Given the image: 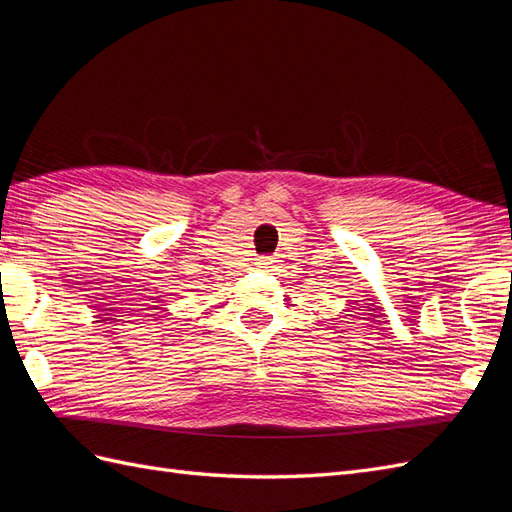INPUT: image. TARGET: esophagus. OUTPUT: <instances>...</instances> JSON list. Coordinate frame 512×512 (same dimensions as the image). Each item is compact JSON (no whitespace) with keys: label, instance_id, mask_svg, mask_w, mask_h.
Listing matches in <instances>:
<instances>
[{"label":"esophagus","instance_id":"esophagus-1","mask_svg":"<svg viewBox=\"0 0 512 512\" xmlns=\"http://www.w3.org/2000/svg\"><path fill=\"white\" fill-rule=\"evenodd\" d=\"M275 258L273 256H262V258H258V262H256V265L262 269V271H271L273 267H275Z\"/></svg>","mask_w":512,"mask_h":512}]
</instances>
